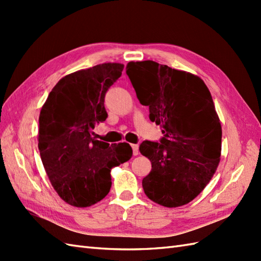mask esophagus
Returning <instances> with one entry per match:
<instances>
[{"mask_svg": "<svg viewBox=\"0 0 261 261\" xmlns=\"http://www.w3.org/2000/svg\"><path fill=\"white\" fill-rule=\"evenodd\" d=\"M132 150H134V156H138L139 154V146L138 145H131Z\"/></svg>", "mask_w": 261, "mask_h": 261, "instance_id": "34e87169", "label": "esophagus"}]
</instances>
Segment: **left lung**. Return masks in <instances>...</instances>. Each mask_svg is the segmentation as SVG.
<instances>
[{
	"instance_id": "left-lung-1",
	"label": "left lung",
	"mask_w": 261,
	"mask_h": 261,
	"mask_svg": "<svg viewBox=\"0 0 261 261\" xmlns=\"http://www.w3.org/2000/svg\"><path fill=\"white\" fill-rule=\"evenodd\" d=\"M126 75L164 134L160 143L140 145L151 162L143 191L166 207L190 203L208 184L221 157L222 127L208 88L198 76L152 60L127 63Z\"/></svg>"
}]
</instances>
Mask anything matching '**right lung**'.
<instances>
[{
	"label": "right lung",
	"mask_w": 261,
	"mask_h": 261,
	"mask_svg": "<svg viewBox=\"0 0 261 261\" xmlns=\"http://www.w3.org/2000/svg\"><path fill=\"white\" fill-rule=\"evenodd\" d=\"M124 65L105 63L66 75L49 93L39 116L38 148L54 190L66 203L87 207L110 192L111 169L132 157L129 143L92 137L107 120L105 93Z\"/></svg>",
	"instance_id": "add662e5"
}]
</instances>
